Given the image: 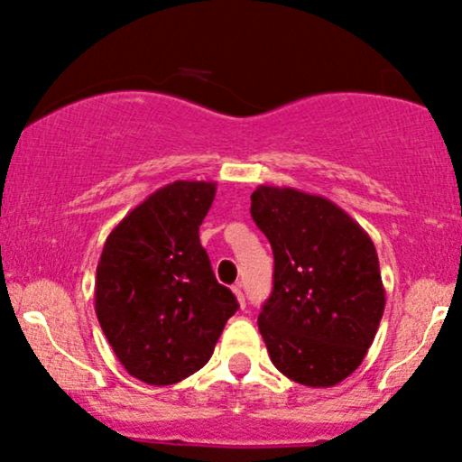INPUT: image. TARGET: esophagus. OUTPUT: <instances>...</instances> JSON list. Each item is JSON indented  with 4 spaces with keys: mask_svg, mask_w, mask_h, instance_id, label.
I'll return each instance as SVG.
<instances>
[{
    "mask_svg": "<svg viewBox=\"0 0 462 462\" xmlns=\"http://www.w3.org/2000/svg\"><path fill=\"white\" fill-rule=\"evenodd\" d=\"M232 292H235L238 305H241V308H245V294H243V284L232 286Z\"/></svg>",
    "mask_w": 462,
    "mask_h": 462,
    "instance_id": "1",
    "label": "esophagus"
}]
</instances>
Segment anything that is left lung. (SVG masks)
<instances>
[{
    "mask_svg": "<svg viewBox=\"0 0 462 462\" xmlns=\"http://www.w3.org/2000/svg\"><path fill=\"white\" fill-rule=\"evenodd\" d=\"M252 217L275 258L258 316L271 361L301 385H337L361 365L385 310L374 243L331 199L292 187L260 185Z\"/></svg>",
    "mask_w": 462,
    "mask_h": 462,
    "instance_id": "left-lung-1",
    "label": "left lung"
}]
</instances>
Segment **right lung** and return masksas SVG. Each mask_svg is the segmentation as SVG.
<instances>
[{
	"mask_svg": "<svg viewBox=\"0 0 462 462\" xmlns=\"http://www.w3.org/2000/svg\"><path fill=\"white\" fill-rule=\"evenodd\" d=\"M215 191L207 180L170 182L137 204L103 245L97 319L125 370L148 385H171L202 368L238 308L199 243Z\"/></svg>",
	"mask_w": 462,
	"mask_h": 462,
	"instance_id": "1",
	"label": "right lung"
}]
</instances>
